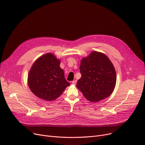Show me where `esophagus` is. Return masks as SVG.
Instances as JSON below:
<instances>
[{"instance_id":"esophagus-1","label":"esophagus","mask_w":145,"mask_h":145,"mask_svg":"<svg viewBox=\"0 0 145 145\" xmlns=\"http://www.w3.org/2000/svg\"><path fill=\"white\" fill-rule=\"evenodd\" d=\"M76 83H77V80H73L72 82V83L73 84H74V85H76Z\"/></svg>"}]
</instances>
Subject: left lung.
Listing matches in <instances>:
<instances>
[{"label": "left lung", "instance_id": "obj_1", "mask_svg": "<svg viewBox=\"0 0 145 145\" xmlns=\"http://www.w3.org/2000/svg\"><path fill=\"white\" fill-rule=\"evenodd\" d=\"M82 77L76 84L84 97L91 102H98L110 96L116 84V72L108 57L97 51L81 61Z\"/></svg>", "mask_w": 145, "mask_h": 145}]
</instances>
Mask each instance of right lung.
Instances as JSON below:
<instances>
[{"label": "right lung", "instance_id": "add662e5", "mask_svg": "<svg viewBox=\"0 0 145 145\" xmlns=\"http://www.w3.org/2000/svg\"><path fill=\"white\" fill-rule=\"evenodd\" d=\"M60 62L54 55L48 53L34 63L28 73V84L37 97L48 101H53L71 84L65 78Z\"/></svg>", "mask_w": 145, "mask_h": 145}]
</instances>
